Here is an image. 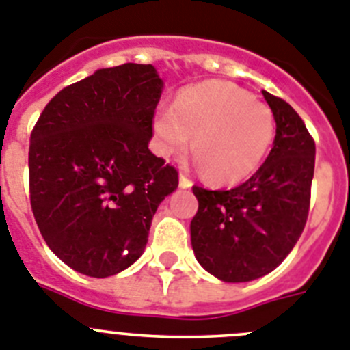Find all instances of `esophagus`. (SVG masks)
I'll return each mask as SVG.
<instances>
[{"label":"esophagus","mask_w":350,"mask_h":350,"mask_svg":"<svg viewBox=\"0 0 350 350\" xmlns=\"http://www.w3.org/2000/svg\"><path fill=\"white\" fill-rule=\"evenodd\" d=\"M192 179L188 178V176H185V174H179V187L181 188H190L192 187Z\"/></svg>","instance_id":"obj_1"}]
</instances>
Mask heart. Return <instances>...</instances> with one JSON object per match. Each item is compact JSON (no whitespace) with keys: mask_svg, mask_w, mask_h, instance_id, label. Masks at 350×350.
<instances>
[{"mask_svg":"<svg viewBox=\"0 0 350 350\" xmlns=\"http://www.w3.org/2000/svg\"><path fill=\"white\" fill-rule=\"evenodd\" d=\"M158 151L165 157L190 148L218 183H236L257 171L275 137V116L266 103L227 81H206L181 90L172 109L153 118Z\"/></svg>","mask_w":350,"mask_h":350,"instance_id":"1","label":"heart"}]
</instances>
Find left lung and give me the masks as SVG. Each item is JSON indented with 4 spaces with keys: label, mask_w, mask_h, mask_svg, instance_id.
<instances>
[{
    "label": "left lung",
    "mask_w": 350,
    "mask_h": 350,
    "mask_svg": "<svg viewBox=\"0 0 350 350\" xmlns=\"http://www.w3.org/2000/svg\"><path fill=\"white\" fill-rule=\"evenodd\" d=\"M276 135L266 162L230 190L193 187L199 209L190 224L192 248L206 271L224 282L271 273L305 229L314 179L315 142L285 100L262 91Z\"/></svg>",
    "instance_id": "obj_1"
}]
</instances>
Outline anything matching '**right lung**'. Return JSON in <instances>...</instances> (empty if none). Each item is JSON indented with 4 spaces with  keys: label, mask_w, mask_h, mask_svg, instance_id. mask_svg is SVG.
I'll list each match as a JSON object with an SVG mask.
<instances>
[{
    "label": "right lung",
    "mask_w": 350,
    "mask_h": 350,
    "mask_svg": "<svg viewBox=\"0 0 350 350\" xmlns=\"http://www.w3.org/2000/svg\"><path fill=\"white\" fill-rule=\"evenodd\" d=\"M163 83L153 65L96 70L45 105L29 139V200L47 247L105 278L144 252L178 171L148 150Z\"/></svg>",
    "instance_id": "add662e5"
}]
</instances>
